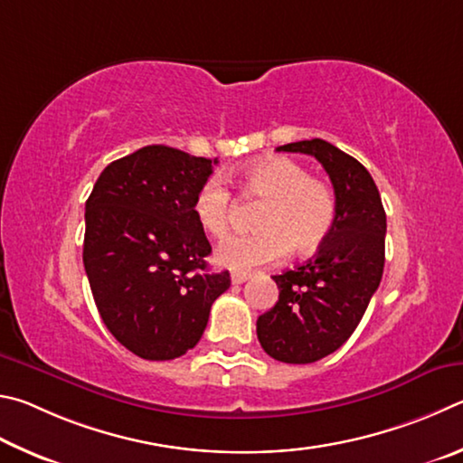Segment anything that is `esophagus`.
I'll return each mask as SVG.
<instances>
[{
	"instance_id": "esophagus-1",
	"label": "esophagus",
	"mask_w": 463,
	"mask_h": 463,
	"mask_svg": "<svg viewBox=\"0 0 463 463\" xmlns=\"http://www.w3.org/2000/svg\"><path fill=\"white\" fill-rule=\"evenodd\" d=\"M250 279V274L246 272H233L232 274V282L233 285H244V282Z\"/></svg>"
}]
</instances>
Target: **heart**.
<instances>
[{
	"label": "heart",
	"mask_w": 463,
	"mask_h": 463,
	"mask_svg": "<svg viewBox=\"0 0 463 463\" xmlns=\"http://www.w3.org/2000/svg\"><path fill=\"white\" fill-rule=\"evenodd\" d=\"M246 199L262 201L256 217L254 236L227 240L217 250V262L236 272L274 264L290 248L297 254H311L334 230L335 193L319 176H311L303 165L287 156L256 160L233 176ZM193 215L207 236L223 240L232 223V193L219 178L199 186L193 201Z\"/></svg>",
	"instance_id": "heart-1"
}]
</instances>
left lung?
Instances as JSON below:
<instances>
[{"label":"left lung","mask_w":463,"mask_h":463,"mask_svg":"<svg viewBox=\"0 0 463 463\" xmlns=\"http://www.w3.org/2000/svg\"><path fill=\"white\" fill-rule=\"evenodd\" d=\"M315 156L337 203L334 230L317 256L272 277L279 301L256 321L260 345L285 364H311L339 350L358 327L384 270L386 213L374 178L321 137L279 146Z\"/></svg>","instance_id":"obj_1"}]
</instances>
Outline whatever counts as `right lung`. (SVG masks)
Masks as SVG:
<instances>
[{
  "instance_id": "add662e5",
  "label": "right lung",
  "mask_w": 463,
  "mask_h": 463,
  "mask_svg": "<svg viewBox=\"0 0 463 463\" xmlns=\"http://www.w3.org/2000/svg\"><path fill=\"white\" fill-rule=\"evenodd\" d=\"M217 160L144 146L113 160L85 203L83 264L105 327L144 360L193 350L230 272H209L211 244L193 215Z\"/></svg>"
}]
</instances>
